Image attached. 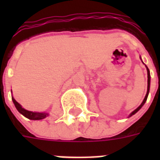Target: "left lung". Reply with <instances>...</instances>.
I'll return each instance as SVG.
<instances>
[{"mask_svg":"<svg viewBox=\"0 0 160 160\" xmlns=\"http://www.w3.org/2000/svg\"><path fill=\"white\" fill-rule=\"evenodd\" d=\"M146 68H147V73H148V88H147V94L146 95H145V97H144V100H143V102L141 103V105H139V106L135 109V110H134V111L132 112L131 114H129V116H132L133 114H134L135 113H137V112L139 111V109H141V107L144 105V103H145V101L147 100V98H148V95H149V85H150V75H149V70L148 69V67Z\"/></svg>","mask_w":160,"mask_h":160,"instance_id":"obj_1","label":"left lung"}]
</instances>
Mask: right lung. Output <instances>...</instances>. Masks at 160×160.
<instances>
[{
  "instance_id": "right-lung-1",
  "label": "right lung",
  "mask_w": 160,
  "mask_h": 160,
  "mask_svg": "<svg viewBox=\"0 0 160 160\" xmlns=\"http://www.w3.org/2000/svg\"><path fill=\"white\" fill-rule=\"evenodd\" d=\"M12 100H13L14 105H15L16 108L17 109V110H18L21 114H23L24 116L26 117L27 119H32V120H39V119H44V118H46V117L48 115V114H46V113L28 111V110L23 109V108L21 107V105H20L13 97H12Z\"/></svg>"
}]
</instances>
